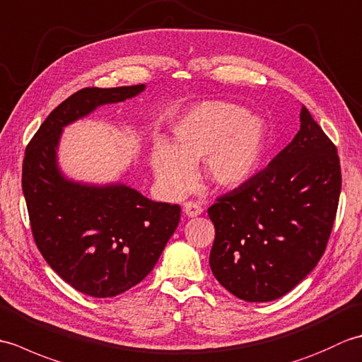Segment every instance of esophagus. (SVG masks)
I'll use <instances>...</instances> for the list:
<instances>
[{
  "label": "esophagus",
  "mask_w": 362,
  "mask_h": 362,
  "mask_svg": "<svg viewBox=\"0 0 362 362\" xmlns=\"http://www.w3.org/2000/svg\"><path fill=\"white\" fill-rule=\"evenodd\" d=\"M202 206L196 202H187L183 204V213L187 214L188 218H196L199 214H202Z\"/></svg>",
  "instance_id": "esophagus-1"
}]
</instances>
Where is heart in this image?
<instances>
[{"label":"heart","instance_id":"heart-1","mask_svg":"<svg viewBox=\"0 0 362 362\" xmlns=\"http://www.w3.org/2000/svg\"><path fill=\"white\" fill-rule=\"evenodd\" d=\"M267 127L258 115L227 101L194 105L174 122L173 143L160 138L152 149V169L160 189L177 197L193 185L194 163L206 160L214 185L236 188L258 171Z\"/></svg>","mask_w":362,"mask_h":362}]
</instances>
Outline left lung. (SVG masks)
I'll list each match as a JSON object with an SVG mask.
<instances>
[{"label": "left lung", "mask_w": 362, "mask_h": 362, "mask_svg": "<svg viewBox=\"0 0 362 362\" xmlns=\"http://www.w3.org/2000/svg\"><path fill=\"white\" fill-rule=\"evenodd\" d=\"M341 182L336 146L303 105L294 140L209 209L216 280L245 302H271L294 289L324 255Z\"/></svg>", "instance_id": "8db88e82"}]
</instances>
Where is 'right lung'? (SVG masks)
<instances>
[{"instance_id": "obj_1", "label": "right lung", "mask_w": 362, "mask_h": 362, "mask_svg": "<svg viewBox=\"0 0 362 362\" xmlns=\"http://www.w3.org/2000/svg\"><path fill=\"white\" fill-rule=\"evenodd\" d=\"M146 86L83 88L54 109L29 141L23 194L38 250L76 291L105 298L148 275L180 221V206L153 202L124 183L68 179L57 151L64 127L105 104L135 98Z\"/></svg>"}]
</instances>
